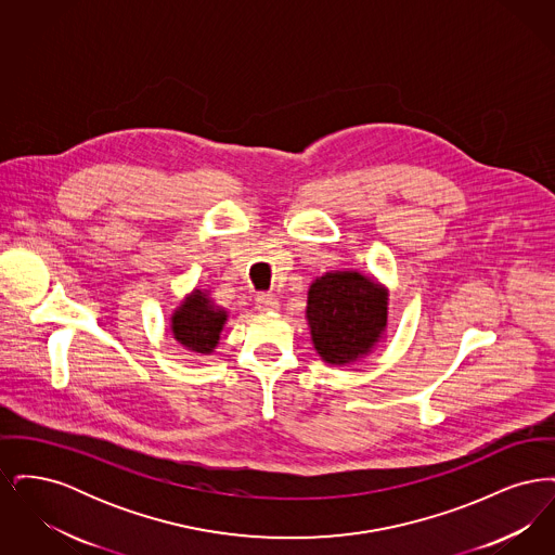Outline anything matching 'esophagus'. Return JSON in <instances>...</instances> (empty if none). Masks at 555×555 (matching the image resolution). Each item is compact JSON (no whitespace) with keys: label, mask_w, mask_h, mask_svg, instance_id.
Returning <instances> with one entry per match:
<instances>
[{"label":"esophagus","mask_w":555,"mask_h":555,"mask_svg":"<svg viewBox=\"0 0 555 555\" xmlns=\"http://www.w3.org/2000/svg\"><path fill=\"white\" fill-rule=\"evenodd\" d=\"M256 308L260 312H274V310H279V299L272 293H258Z\"/></svg>","instance_id":"1"}]
</instances>
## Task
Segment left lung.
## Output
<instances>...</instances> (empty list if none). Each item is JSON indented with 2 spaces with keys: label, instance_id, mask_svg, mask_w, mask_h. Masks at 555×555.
Returning <instances> with one entry per match:
<instances>
[{
  "label": "left lung",
  "instance_id": "left-lung-1",
  "mask_svg": "<svg viewBox=\"0 0 555 555\" xmlns=\"http://www.w3.org/2000/svg\"><path fill=\"white\" fill-rule=\"evenodd\" d=\"M312 341L324 362L347 364L387 326V291L360 272H326L308 293Z\"/></svg>",
  "mask_w": 555,
  "mask_h": 555
}]
</instances>
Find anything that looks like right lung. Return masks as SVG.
Returning a JSON list of instances; mask_svg holds the SVG:
<instances>
[{"label":"right lung","mask_w":555,"mask_h":555,"mask_svg":"<svg viewBox=\"0 0 555 555\" xmlns=\"http://www.w3.org/2000/svg\"><path fill=\"white\" fill-rule=\"evenodd\" d=\"M224 320L227 312L216 310L202 291H195L193 297H189L172 317V333L175 339L185 345L186 349L210 353L220 339Z\"/></svg>","instance_id":"1"}]
</instances>
